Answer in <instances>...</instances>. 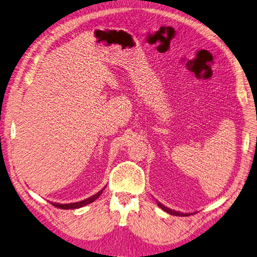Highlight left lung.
<instances>
[{"label": "left lung", "instance_id": "8db88e82", "mask_svg": "<svg viewBox=\"0 0 257 257\" xmlns=\"http://www.w3.org/2000/svg\"><path fill=\"white\" fill-rule=\"evenodd\" d=\"M158 203V206L160 207V208H162L163 210H164L165 212H167V213H169V214H173V215H178V216H186V215H190V214H192V213H182V212H179V211H175V210H173V209H169V208H167V207H165L164 205H162L161 203H159V201H157Z\"/></svg>", "mask_w": 257, "mask_h": 257}]
</instances>
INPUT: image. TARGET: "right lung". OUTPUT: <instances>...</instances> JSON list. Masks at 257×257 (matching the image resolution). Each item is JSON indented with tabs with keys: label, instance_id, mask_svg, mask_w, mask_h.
Segmentation results:
<instances>
[{
	"label": "right lung",
	"instance_id": "obj_1",
	"mask_svg": "<svg viewBox=\"0 0 257 257\" xmlns=\"http://www.w3.org/2000/svg\"><path fill=\"white\" fill-rule=\"evenodd\" d=\"M104 189H105V188H104ZM104 189H102L99 192H97L96 194H94V195H93V196H91V197H89V198H87V199H84V200H81V201H77V203H73V204H57V203H51V205H53L54 207H57V208H60V209H77V208H81V207H83V206H85V205L93 203V201H94V200L100 195V194L103 193Z\"/></svg>",
	"mask_w": 257,
	"mask_h": 257
}]
</instances>
